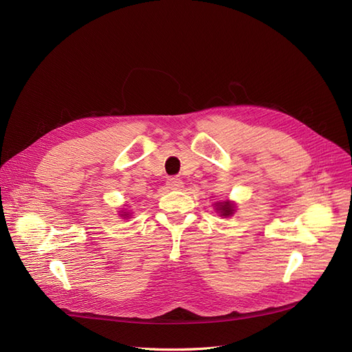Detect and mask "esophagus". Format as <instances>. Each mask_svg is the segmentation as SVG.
Wrapping results in <instances>:
<instances>
[{
	"mask_svg": "<svg viewBox=\"0 0 352 352\" xmlns=\"http://www.w3.org/2000/svg\"><path fill=\"white\" fill-rule=\"evenodd\" d=\"M182 186H184L182 179H179V177H170V179H167V188H170V189H180Z\"/></svg>",
	"mask_w": 352,
	"mask_h": 352,
	"instance_id": "esophagus-1",
	"label": "esophagus"
}]
</instances>
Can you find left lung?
I'll return each mask as SVG.
<instances>
[{"label":"left lung","instance_id":"left-lung-1","mask_svg":"<svg viewBox=\"0 0 352 352\" xmlns=\"http://www.w3.org/2000/svg\"><path fill=\"white\" fill-rule=\"evenodd\" d=\"M233 208H235V207H233V204H232V202H229V201L219 202V204L216 206V210L220 212L221 216H225V217L233 214Z\"/></svg>","mask_w":352,"mask_h":352}]
</instances>
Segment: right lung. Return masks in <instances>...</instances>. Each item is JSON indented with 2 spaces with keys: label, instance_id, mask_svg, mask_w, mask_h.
Instances as JSON below:
<instances>
[{
  "label": "right lung",
  "instance_id": "add662e5",
  "mask_svg": "<svg viewBox=\"0 0 352 352\" xmlns=\"http://www.w3.org/2000/svg\"><path fill=\"white\" fill-rule=\"evenodd\" d=\"M124 216H126V217H127V216H129V214H124Z\"/></svg>",
  "mask_w": 352,
  "mask_h": 352
}]
</instances>
